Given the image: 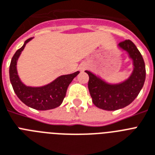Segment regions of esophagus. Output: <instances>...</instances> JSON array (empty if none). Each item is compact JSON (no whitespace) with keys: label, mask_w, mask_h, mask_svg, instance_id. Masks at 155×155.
<instances>
[{"label":"esophagus","mask_w":155,"mask_h":155,"mask_svg":"<svg viewBox=\"0 0 155 155\" xmlns=\"http://www.w3.org/2000/svg\"><path fill=\"white\" fill-rule=\"evenodd\" d=\"M80 69H81V70H85V65H82V66H81V67H80Z\"/></svg>","instance_id":"obj_1"}]
</instances>
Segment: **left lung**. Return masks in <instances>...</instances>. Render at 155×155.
Masks as SVG:
<instances>
[{
  "label": "left lung",
  "mask_w": 155,
  "mask_h": 155,
  "mask_svg": "<svg viewBox=\"0 0 155 155\" xmlns=\"http://www.w3.org/2000/svg\"><path fill=\"white\" fill-rule=\"evenodd\" d=\"M119 47L129 54L133 60L134 70L127 80L117 85H110L85 70L89 77L88 88L93 103L97 108L114 111L127 106L139 95L146 78V68L143 56L136 46L129 39L119 43Z\"/></svg>",
  "instance_id": "8db88e82"
}]
</instances>
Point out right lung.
<instances>
[{"label":"right lung","mask_w":155,"mask_h":155,"mask_svg":"<svg viewBox=\"0 0 155 155\" xmlns=\"http://www.w3.org/2000/svg\"><path fill=\"white\" fill-rule=\"evenodd\" d=\"M32 38L27 39L21 48L16 51L12 58L9 66L10 81L14 92L19 99L30 108L37 110L53 109L61 104L66 97V90L73 79L79 74V71L71 74L62 75L42 87H29L23 84L17 74L16 63L18 58L25 47L27 43Z\"/></svg>","instance_id":"add662e5"}]
</instances>
